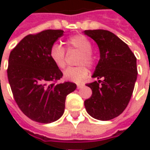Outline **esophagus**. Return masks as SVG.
I'll return each mask as SVG.
<instances>
[{
    "label": "esophagus",
    "instance_id": "obj_1",
    "mask_svg": "<svg viewBox=\"0 0 150 150\" xmlns=\"http://www.w3.org/2000/svg\"><path fill=\"white\" fill-rule=\"evenodd\" d=\"M77 87H78V89H79V88H83V87H84V84L78 83V84H77Z\"/></svg>",
    "mask_w": 150,
    "mask_h": 150
}]
</instances>
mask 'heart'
Listing matches in <instances>:
<instances>
[{
    "label": "heart",
    "mask_w": 150,
    "mask_h": 150,
    "mask_svg": "<svg viewBox=\"0 0 150 150\" xmlns=\"http://www.w3.org/2000/svg\"><path fill=\"white\" fill-rule=\"evenodd\" d=\"M67 43L68 51L77 50L80 52L77 62V63L80 66L66 69L63 72L64 78L74 83H81L88 78L89 74L88 67L82 64H86L88 67H92L94 64V57L91 52L92 45L88 39L81 35L70 38L67 41ZM49 55L51 60L52 61L56 67L60 69H63L66 67V51L60 44H53L50 49Z\"/></svg>",
    "instance_id": "b5f03b06"
}]
</instances>
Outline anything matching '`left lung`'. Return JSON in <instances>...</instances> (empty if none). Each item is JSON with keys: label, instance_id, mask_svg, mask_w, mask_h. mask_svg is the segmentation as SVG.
Segmentation results:
<instances>
[{"label": "left lung", "instance_id": "obj_1", "mask_svg": "<svg viewBox=\"0 0 150 150\" xmlns=\"http://www.w3.org/2000/svg\"><path fill=\"white\" fill-rule=\"evenodd\" d=\"M83 32L95 41L100 52L92 76L98 81L87 84L93 93L84 101V106L93 118L110 120L120 115L129 103L137 80V59L129 46L112 32L100 29Z\"/></svg>", "mask_w": 150, "mask_h": 150}]
</instances>
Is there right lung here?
Wrapping results in <instances>:
<instances>
[{
    "instance_id": "1",
    "label": "right lung",
    "mask_w": 150,
    "mask_h": 150,
    "mask_svg": "<svg viewBox=\"0 0 150 150\" xmlns=\"http://www.w3.org/2000/svg\"><path fill=\"white\" fill-rule=\"evenodd\" d=\"M63 32L46 30L27 35L9 56L7 77L15 101L26 116L38 123L59 119L67 95L77 88L71 82L56 83L62 72L51 60L49 52Z\"/></svg>"
}]
</instances>
